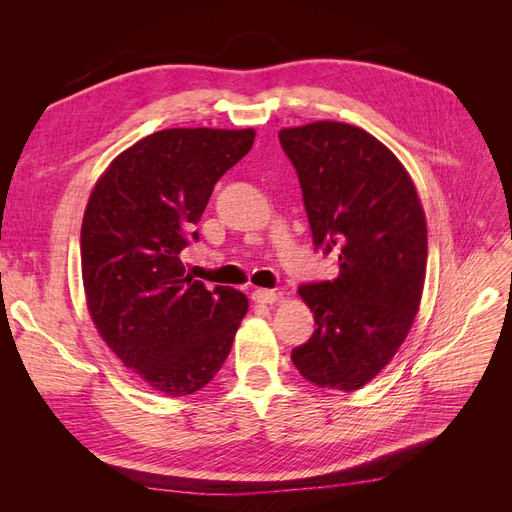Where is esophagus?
<instances>
[{
  "label": "esophagus",
  "mask_w": 512,
  "mask_h": 512,
  "mask_svg": "<svg viewBox=\"0 0 512 512\" xmlns=\"http://www.w3.org/2000/svg\"><path fill=\"white\" fill-rule=\"evenodd\" d=\"M252 299L256 303H273L277 299V292L275 290H269V288H256L252 292Z\"/></svg>",
  "instance_id": "obj_1"
}]
</instances>
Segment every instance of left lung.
Returning a JSON list of instances; mask_svg holds the SVG:
<instances>
[{
  "label": "left lung",
  "mask_w": 512,
  "mask_h": 512,
  "mask_svg": "<svg viewBox=\"0 0 512 512\" xmlns=\"http://www.w3.org/2000/svg\"><path fill=\"white\" fill-rule=\"evenodd\" d=\"M297 170L314 247L339 275L299 286L316 329L290 359L322 389L356 391L412 327L427 267V224L406 168L378 138L337 121L280 132Z\"/></svg>",
  "instance_id": "left-lung-1"
}]
</instances>
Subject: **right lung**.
Returning <instances> with one entry per match:
<instances>
[{"instance_id": "add662e5", "label": "right lung", "mask_w": 512, "mask_h": 512, "mask_svg": "<svg viewBox=\"0 0 512 512\" xmlns=\"http://www.w3.org/2000/svg\"><path fill=\"white\" fill-rule=\"evenodd\" d=\"M254 130L173 128L117 156L89 196L81 228L91 320L123 365L168 397L218 374L247 312L245 294L192 280L181 250L215 183L254 145Z\"/></svg>"}]
</instances>
